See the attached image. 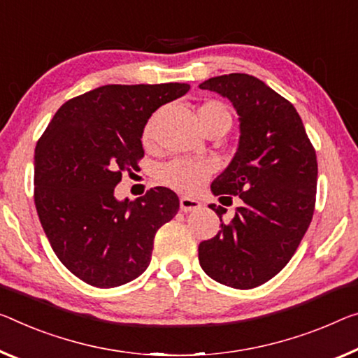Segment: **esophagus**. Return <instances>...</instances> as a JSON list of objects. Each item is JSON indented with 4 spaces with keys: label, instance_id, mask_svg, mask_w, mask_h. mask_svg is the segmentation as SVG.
<instances>
[{
    "label": "esophagus",
    "instance_id": "obj_1",
    "mask_svg": "<svg viewBox=\"0 0 358 358\" xmlns=\"http://www.w3.org/2000/svg\"><path fill=\"white\" fill-rule=\"evenodd\" d=\"M200 206H201V203L195 200V198L180 196V211H184V213L196 211V210H200Z\"/></svg>",
    "mask_w": 358,
    "mask_h": 358
}]
</instances>
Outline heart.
<instances>
[{
    "mask_svg": "<svg viewBox=\"0 0 358 358\" xmlns=\"http://www.w3.org/2000/svg\"><path fill=\"white\" fill-rule=\"evenodd\" d=\"M198 118H200L201 128L208 131L214 124L232 123L230 110L219 101H205L198 107ZM152 136V123H148L144 129V141H148ZM214 168L211 163L206 162H187L173 160L158 168L157 179L158 182L169 187V189L184 192V194H194L206 182L213 174Z\"/></svg>",
    "mask_w": 358,
    "mask_h": 358,
    "instance_id": "b5f03b06",
    "label": "heart"
}]
</instances>
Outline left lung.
<instances>
[{"mask_svg": "<svg viewBox=\"0 0 358 358\" xmlns=\"http://www.w3.org/2000/svg\"><path fill=\"white\" fill-rule=\"evenodd\" d=\"M200 87L227 97L240 117L238 150L211 190L238 195L243 205L230 222L222 221V206L210 205L221 230L201 241L198 261L216 282L251 289L287 266L309 229L315 210V148L293 103L256 76H214Z\"/></svg>", "mask_w": 358, "mask_h": 358, "instance_id": "obj_1", "label": "left lung"}]
</instances>
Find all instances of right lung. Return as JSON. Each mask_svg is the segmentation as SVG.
I'll list each match as a JSON object with an SVG mask.
<instances>
[{
    "instance_id": "obj_1",
    "label": "right lung",
    "mask_w": 358,
    "mask_h": 358,
    "mask_svg": "<svg viewBox=\"0 0 358 358\" xmlns=\"http://www.w3.org/2000/svg\"><path fill=\"white\" fill-rule=\"evenodd\" d=\"M185 83L107 85L70 99L35 148V206L59 261L97 288L139 277L153 238L179 198L153 187L134 201L113 196L122 174L144 157L142 131L157 108L184 96Z\"/></svg>"
}]
</instances>
